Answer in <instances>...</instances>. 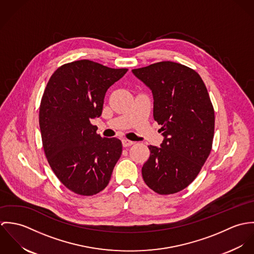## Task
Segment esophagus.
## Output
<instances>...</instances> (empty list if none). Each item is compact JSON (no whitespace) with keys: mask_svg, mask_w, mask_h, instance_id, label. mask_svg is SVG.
Here are the masks:
<instances>
[{"mask_svg":"<svg viewBox=\"0 0 254 254\" xmlns=\"http://www.w3.org/2000/svg\"><path fill=\"white\" fill-rule=\"evenodd\" d=\"M122 145L123 146H130V145H134V142L127 140V139H123L122 140Z\"/></svg>","mask_w":254,"mask_h":254,"instance_id":"34e87169","label":"esophagus"}]
</instances>
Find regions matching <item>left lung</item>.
I'll return each instance as SVG.
<instances>
[{
	"instance_id": "obj_1",
	"label": "left lung",
	"mask_w": 254,
	"mask_h": 254,
	"mask_svg": "<svg viewBox=\"0 0 254 254\" xmlns=\"http://www.w3.org/2000/svg\"><path fill=\"white\" fill-rule=\"evenodd\" d=\"M132 72L151 91L153 118L162 125L163 141L148 145L143 179L159 194L178 192L195 179L211 150L215 118L208 92L197 73L177 63Z\"/></svg>"
}]
</instances>
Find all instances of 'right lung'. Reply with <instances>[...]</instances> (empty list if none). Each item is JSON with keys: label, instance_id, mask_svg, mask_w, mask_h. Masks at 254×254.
<instances>
[{"label": "right lung", "instance_id": "obj_1", "mask_svg": "<svg viewBox=\"0 0 254 254\" xmlns=\"http://www.w3.org/2000/svg\"><path fill=\"white\" fill-rule=\"evenodd\" d=\"M127 71L82 60L59 67L47 84L39 112L44 150L59 180L77 194L103 190L121 156V141L103 139L91 119L102 115L108 89Z\"/></svg>", "mask_w": 254, "mask_h": 254}]
</instances>
